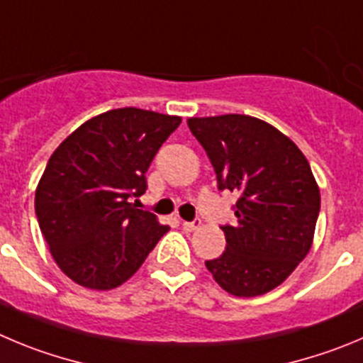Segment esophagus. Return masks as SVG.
Returning a JSON list of instances; mask_svg holds the SVG:
<instances>
[{"instance_id": "1", "label": "esophagus", "mask_w": 363, "mask_h": 363, "mask_svg": "<svg viewBox=\"0 0 363 363\" xmlns=\"http://www.w3.org/2000/svg\"><path fill=\"white\" fill-rule=\"evenodd\" d=\"M201 218H195L193 222H182V229H184V231H195V229L201 228Z\"/></svg>"}]
</instances>
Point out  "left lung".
<instances>
[{"label": "left lung", "instance_id": "left-lung-1", "mask_svg": "<svg viewBox=\"0 0 363 363\" xmlns=\"http://www.w3.org/2000/svg\"><path fill=\"white\" fill-rule=\"evenodd\" d=\"M218 189L238 195L225 250L206 267L225 292L263 296L283 283L313 242L320 193L303 152L276 127L245 114L189 118Z\"/></svg>", "mask_w": 363, "mask_h": 363}]
</instances>
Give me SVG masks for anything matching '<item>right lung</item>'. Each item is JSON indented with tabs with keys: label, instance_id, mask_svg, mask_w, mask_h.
<instances>
[{
	"label": "right lung",
	"instance_id": "1",
	"mask_svg": "<svg viewBox=\"0 0 363 363\" xmlns=\"http://www.w3.org/2000/svg\"><path fill=\"white\" fill-rule=\"evenodd\" d=\"M179 125V116L154 111H107L52 154L35 189V215L53 259L74 283L116 289L170 229L132 199L145 193L148 166Z\"/></svg>",
	"mask_w": 363,
	"mask_h": 363
}]
</instances>
